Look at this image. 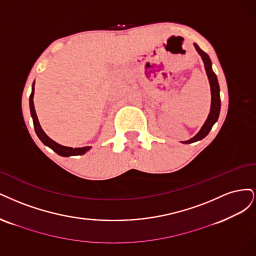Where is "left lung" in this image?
Returning a JSON list of instances; mask_svg holds the SVG:
<instances>
[{"label":"left lung","mask_w":256,"mask_h":256,"mask_svg":"<svg viewBox=\"0 0 256 256\" xmlns=\"http://www.w3.org/2000/svg\"><path fill=\"white\" fill-rule=\"evenodd\" d=\"M196 52L200 54L201 58L204 62V67L206 70V74H208V78L210 80V92H212V104H210V112L208 119H206L205 123L203 124V126L201 128V130H199L196 136H194L192 139L186 140V142H183V144H192L196 142H199V140L203 139L206 135L210 133V130H212V126L215 124L218 120L219 114H220V107H221V102H220V88H219V84H218V80L215 72L212 71V62L210 56L206 54L205 52H203L201 48H199L196 44H194Z\"/></svg>","instance_id":"8db88e82"}]
</instances>
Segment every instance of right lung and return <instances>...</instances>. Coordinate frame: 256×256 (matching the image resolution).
<instances>
[{
	"label": "right lung",
	"instance_id": "add662e5",
	"mask_svg": "<svg viewBox=\"0 0 256 256\" xmlns=\"http://www.w3.org/2000/svg\"><path fill=\"white\" fill-rule=\"evenodd\" d=\"M34 85L35 83H32V94L30 96V114L32 118V122H34V128H35V132L37 136L39 137V139L44 144H46V146L51 148V149L56 152L60 156H64V158H68V156H74V155H82L85 154L88 150H90L92 146H83V148H70V146H62L60 144L55 142L54 140H52L50 137H48L44 130L41 128L40 123L38 121L37 114H36V110H35V106H34V101H32V98H34Z\"/></svg>",
	"mask_w": 256,
	"mask_h": 256
}]
</instances>
